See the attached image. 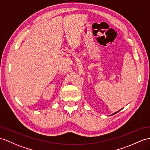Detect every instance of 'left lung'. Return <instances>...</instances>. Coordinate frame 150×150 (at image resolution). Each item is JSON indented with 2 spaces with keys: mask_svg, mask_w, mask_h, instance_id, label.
I'll return each mask as SVG.
<instances>
[{
  "mask_svg": "<svg viewBox=\"0 0 150 150\" xmlns=\"http://www.w3.org/2000/svg\"><path fill=\"white\" fill-rule=\"evenodd\" d=\"M119 111H120V110H119ZM118 111H117V112H115V113H113V114H112V115H115V114H116V112H118Z\"/></svg>",
  "mask_w": 150,
  "mask_h": 150,
  "instance_id": "8db88e82",
  "label": "left lung"
}]
</instances>
